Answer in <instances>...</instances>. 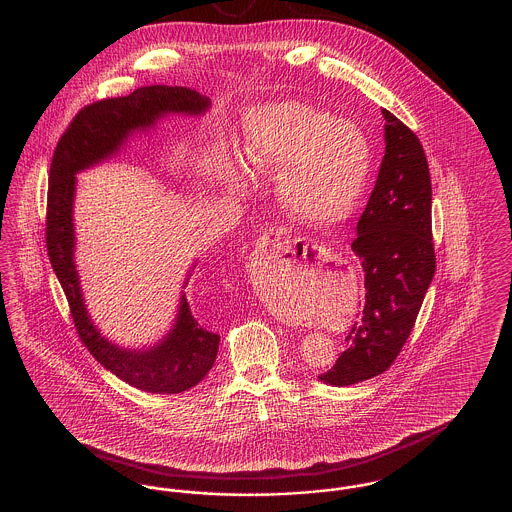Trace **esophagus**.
<instances>
[{"label":"esophagus","mask_w":512,"mask_h":512,"mask_svg":"<svg viewBox=\"0 0 512 512\" xmlns=\"http://www.w3.org/2000/svg\"><path fill=\"white\" fill-rule=\"evenodd\" d=\"M263 245L274 247L280 255H293V257H305L309 251H320V247L307 240H290V232L284 226L267 228L263 236L259 238Z\"/></svg>","instance_id":"1"}]
</instances>
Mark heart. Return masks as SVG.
<instances>
[{"label": "heart", "mask_w": 512, "mask_h": 512, "mask_svg": "<svg viewBox=\"0 0 512 512\" xmlns=\"http://www.w3.org/2000/svg\"><path fill=\"white\" fill-rule=\"evenodd\" d=\"M242 165L251 176H276L278 201L293 220L328 230L359 211L372 151L355 124L290 101L249 117Z\"/></svg>", "instance_id": "obj_1"}]
</instances>
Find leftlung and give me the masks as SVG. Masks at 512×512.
Listing matches in <instances>:
<instances>
[{
    "label": "left lung",
    "instance_id": "left-lung-1",
    "mask_svg": "<svg viewBox=\"0 0 512 512\" xmlns=\"http://www.w3.org/2000/svg\"><path fill=\"white\" fill-rule=\"evenodd\" d=\"M376 186L357 222L351 249L365 270V307L336 365L320 374L330 386H351L390 368L413 332L436 272L432 182L420 140L393 113Z\"/></svg>",
    "mask_w": 512,
    "mask_h": 512
}]
</instances>
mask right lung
<instances>
[{
    "instance_id": "right-lung-1",
    "label": "right lung",
    "mask_w": 512,
    "mask_h": 512,
    "mask_svg": "<svg viewBox=\"0 0 512 512\" xmlns=\"http://www.w3.org/2000/svg\"><path fill=\"white\" fill-rule=\"evenodd\" d=\"M209 107L211 99L180 86H146L124 98L101 99L74 117L51 159L46 245L49 263L67 295L74 328L101 366L147 393H182L197 386L215 365L220 336L195 320L186 293L180 295L169 334L151 347L124 349L99 334L86 311L74 265V174L117 153L134 130H146L169 113L203 115Z\"/></svg>"
}]
</instances>
